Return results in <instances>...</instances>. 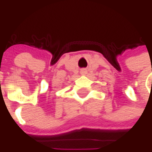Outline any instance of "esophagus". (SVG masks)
Returning <instances> with one entry per match:
<instances>
[{
    "mask_svg": "<svg viewBox=\"0 0 152 152\" xmlns=\"http://www.w3.org/2000/svg\"><path fill=\"white\" fill-rule=\"evenodd\" d=\"M81 74H82V75H84V74H86V71H85V69H82V70H81Z\"/></svg>",
    "mask_w": 152,
    "mask_h": 152,
    "instance_id": "obj_1",
    "label": "esophagus"
}]
</instances>
